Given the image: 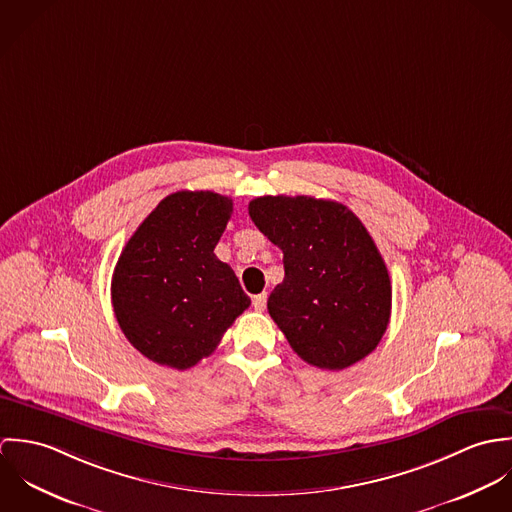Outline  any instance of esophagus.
<instances>
[{"mask_svg": "<svg viewBox=\"0 0 512 512\" xmlns=\"http://www.w3.org/2000/svg\"><path fill=\"white\" fill-rule=\"evenodd\" d=\"M266 301H268V293H258V295H254V299H252V305H254L256 311H264V309H266Z\"/></svg>", "mask_w": 512, "mask_h": 512, "instance_id": "1", "label": "esophagus"}]
</instances>
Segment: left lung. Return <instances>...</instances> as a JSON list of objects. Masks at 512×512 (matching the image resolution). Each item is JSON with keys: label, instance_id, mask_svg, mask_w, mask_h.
<instances>
[{"label": "left lung", "instance_id": "1", "mask_svg": "<svg viewBox=\"0 0 512 512\" xmlns=\"http://www.w3.org/2000/svg\"><path fill=\"white\" fill-rule=\"evenodd\" d=\"M250 219L284 252L268 311L309 365L343 370L380 343L392 307L386 264L359 217L337 201L258 197Z\"/></svg>", "mask_w": 512, "mask_h": 512}]
</instances>
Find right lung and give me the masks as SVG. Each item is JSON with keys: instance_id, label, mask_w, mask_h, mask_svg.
I'll return each instance as SVG.
<instances>
[{"instance_id": "add662e5", "label": "right lung", "mask_w": 512, "mask_h": 512, "mask_svg": "<svg viewBox=\"0 0 512 512\" xmlns=\"http://www.w3.org/2000/svg\"><path fill=\"white\" fill-rule=\"evenodd\" d=\"M230 215L228 197L177 191L126 242L112 305L126 339L149 361L177 370L197 365L248 309L250 297L215 254Z\"/></svg>"}]
</instances>
